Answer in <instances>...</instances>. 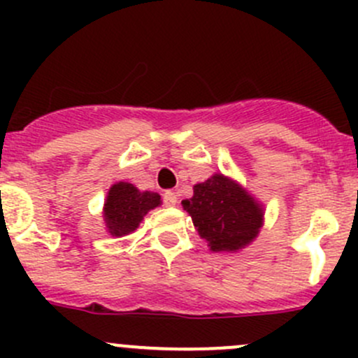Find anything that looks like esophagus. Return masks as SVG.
Listing matches in <instances>:
<instances>
[{
	"mask_svg": "<svg viewBox=\"0 0 358 358\" xmlns=\"http://www.w3.org/2000/svg\"><path fill=\"white\" fill-rule=\"evenodd\" d=\"M162 199H164V204L166 206H175L176 204V194L173 192V190H166L164 194H162Z\"/></svg>",
	"mask_w": 358,
	"mask_h": 358,
	"instance_id": "esophagus-1",
	"label": "esophagus"
}]
</instances>
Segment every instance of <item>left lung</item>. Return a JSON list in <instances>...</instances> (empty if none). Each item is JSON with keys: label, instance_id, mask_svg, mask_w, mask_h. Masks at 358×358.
Here are the masks:
<instances>
[{"label": "left lung", "instance_id": "obj_1", "mask_svg": "<svg viewBox=\"0 0 358 358\" xmlns=\"http://www.w3.org/2000/svg\"><path fill=\"white\" fill-rule=\"evenodd\" d=\"M201 239L215 252H237L258 237L265 208L256 197L223 173L194 185V196L182 201Z\"/></svg>", "mask_w": 358, "mask_h": 358}]
</instances>
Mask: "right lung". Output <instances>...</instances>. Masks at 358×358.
I'll return each instance as SVG.
<instances>
[{
    "instance_id": "1",
    "label": "right lung",
    "mask_w": 358,
    "mask_h": 358,
    "mask_svg": "<svg viewBox=\"0 0 358 358\" xmlns=\"http://www.w3.org/2000/svg\"><path fill=\"white\" fill-rule=\"evenodd\" d=\"M161 196L150 190H138L133 183L117 182L110 187L103 202V223L112 237L135 232L143 216L161 206Z\"/></svg>"
}]
</instances>
